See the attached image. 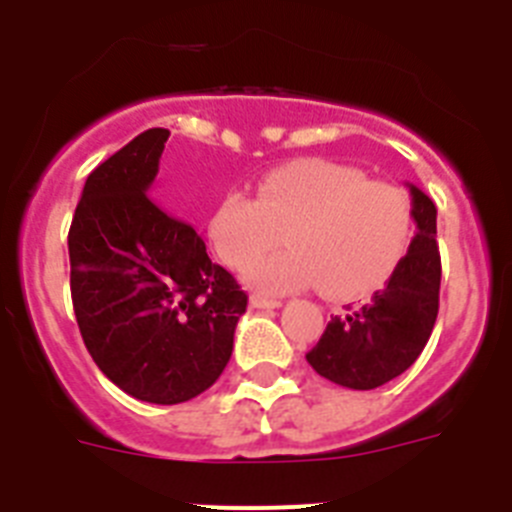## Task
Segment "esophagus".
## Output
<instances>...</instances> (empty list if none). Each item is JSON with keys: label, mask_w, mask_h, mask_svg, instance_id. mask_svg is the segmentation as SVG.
I'll return each mask as SVG.
<instances>
[{"label": "esophagus", "mask_w": 512, "mask_h": 512, "mask_svg": "<svg viewBox=\"0 0 512 512\" xmlns=\"http://www.w3.org/2000/svg\"><path fill=\"white\" fill-rule=\"evenodd\" d=\"M251 307L256 310H274V307H282V300H274V297H264V295H251Z\"/></svg>", "instance_id": "34e87169"}]
</instances>
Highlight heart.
Wrapping results in <instances>:
<instances>
[{"label":"heart","mask_w":512,"mask_h":512,"mask_svg":"<svg viewBox=\"0 0 512 512\" xmlns=\"http://www.w3.org/2000/svg\"><path fill=\"white\" fill-rule=\"evenodd\" d=\"M287 252L248 269L266 292L320 284L338 300L372 295L400 269L413 241V205L405 192L372 182L354 166L300 158L261 176L259 197L228 192L207 233L217 256L246 269L281 240Z\"/></svg>","instance_id":"1"}]
</instances>
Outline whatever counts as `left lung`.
<instances>
[{"mask_svg": "<svg viewBox=\"0 0 512 512\" xmlns=\"http://www.w3.org/2000/svg\"><path fill=\"white\" fill-rule=\"evenodd\" d=\"M413 220L418 225L400 269L374 292L372 302L343 318H330L307 361L320 377L351 387L374 390L400 377L425 348L438 315L441 253L436 243V205L415 184Z\"/></svg>", "mask_w": 512, "mask_h": 512, "instance_id": "left-lung-1", "label": "left lung"}]
</instances>
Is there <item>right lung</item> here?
<instances>
[{
  "mask_svg": "<svg viewBox=\"0 0 512 512\" xmlns=\"http://www.w3.org/2000/svg\"><path fill=\"white\" fill-rule=\"evenodd\" d=\"M166 128L133 138L87 176L69 230L71 300L102 374L143 402L205 392L233 354L248 295L205 241L148 197Z\"/></svg>",
  "mask_w": 512,
  "mask_h": 512,
  "instance_id": "right-lung-1",
  "label": "right lung"
}]
</instances>
